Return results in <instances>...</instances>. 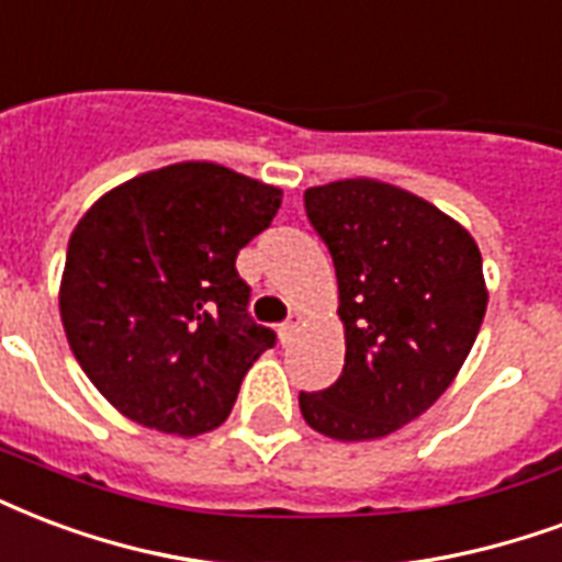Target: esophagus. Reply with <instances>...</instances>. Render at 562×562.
<instances>
[{
    "label": "esophagus",
    "instance_id": "1",
    "mask_svg": "<svg viewBox=\"0 0 562 562\" xmlns=\"http://www.w3.org/2000/svg\"><path fill=\"white\" fill-rule=\"evenodd\" d=\"M299 326H302V314L286 316L284 323H281V328H278V335H281V344H290V340L296 337Z\"/></svg>",
    "mask_w": 562,
    "mask_h": 562
}]
</instances>
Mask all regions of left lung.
Masks as SVG:
<instances>
[{
    "label": "left lung",
    "instance_id": "obj_1",
    "mask_svg": "<svg viewBox=\"0 0 562 562\" xmlns=\"http://www.w3.org/2000/svg\"><path fill=\"white\" fill-rule=\"evenodd\" d=\"M328 246L346 358L335 385L299 394L311 429L370 441L424 415L465 364L488 293L474 236L438 206L379 180L305 192Z\"/></svg>",
    "mask_w": 562,
    "mask_h": 562
}]
</instances>
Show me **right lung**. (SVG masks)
<instances>
[{
	"label": "right lung",
	"instance_id": "1",
	"mask_svg": "<svg viewBox=\"0 0 562 562\" xmlns=\"http://www.w3.org/2000/svg\"><path fill=\"white\" fill-rule=\"evenodd\" d=\"M281 189L216 162H177L105 192L67 243L58 307L100 394L171 436L216 429L276 331L248 316L236 255Z\"/></svg>",
	"mask_w": 562,
	"mask_h": 562
}]
</instances>
